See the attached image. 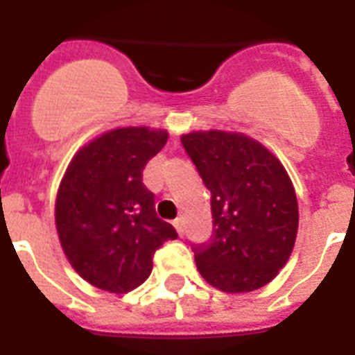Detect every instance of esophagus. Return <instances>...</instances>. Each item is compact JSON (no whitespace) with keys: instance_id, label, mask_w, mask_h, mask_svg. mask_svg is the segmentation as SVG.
I'll return each mask as SVG.
<instances>
[{"instance_id":"1","label":"esophagus","mask_w":355,"mask_h":355,"mask_svg":"<svg viewBox=\"0 0 355 355\" xmlns=\"http://www.w3.org/2000/svg\"><path fill=\"white\" fill-rule=\"evenodd\" d=\"M174 227H175V231L180 233V236H183V234H184L183 218H175V220H174Z\"/></svg>"}]
</instances>
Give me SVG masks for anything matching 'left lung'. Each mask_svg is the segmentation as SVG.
I'll list each match as a JSON object with an SVG mask.
<instances>
[{
  "instance_id": "left-lung-1",
  "label": "left lung",
  "mask_w": 355,
  "mask_h": 355,
  "mask_svg": "<svg viewBox=\"0 0 355 355\" xmlns=\"http://www.w3.org/2000/svg\"><path fill=\"white\" fill-rule=\"evenodd\" d=\"M181 144L211 193L213 234L192 245L200 275L227 293L265 286L286 265L299 227L286 171L245 135L197 131Z\"/></svg>"
}]
</instances>
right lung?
<instances>
[{"label":"right lung","mask_w":355,"mask_h":355,"mask_svg":"<svg viewBox=\"0 0 355 355\" xmlns=\"http://www.w3.org/2000/svg\"><path fill=\"white\" fill-rule=\"evenodd\" d=\"M167 131L122 128L78 150L56 197V229L74 270L94 286L126 293L150 275L155 252L178 233L156 215L142 183Z\"/></svg>","instance_id":"1"}]
</instances>
